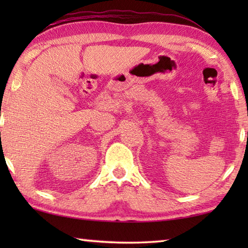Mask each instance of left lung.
<instances>
[{
	"mask_svg": "<svg viewBox=\"0 0 248 248\" xmlns=\"http://www.w3.org/2000/svg\"><path fill=\"white\" fill-rule=\"evenodd\" d=\"M247 138H248V134H247Z\"/></svg>",
	"mask_w": 248,
	"mask_h": 248,
	"instance_id": "8db88e82",
	"label": "left lung"
}]
</instances>
